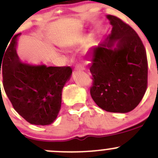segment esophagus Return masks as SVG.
<instances>
[{
  "label": "esophagus",
  "instance_id": "34e87169",
  "mask_svg": "<svg viewBox=\"0 0 158 158\" xmlns=\"http://www.w3.org/2000/svg\"><path fill=\"white\" fill-rule=\"evenodd\" d=\"M86 68L82 64H77L75 66V70L76 71H85Z\"/></svg>",
  "mask_w": 158,
  "mask_h": 158
}]
</instances>
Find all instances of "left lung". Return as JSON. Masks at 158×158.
Instances as JSON below:
<instances>
[{
  "label": "left lung",
  "mask_w": 158,
  "mask_h": 158,
  "mask_svg": "<svg viewBox=\"0 0 158 158\" xmlns=\"http://www.w3.org/2000/svg\"><path fill=\"white\" fill-rule=\"evenodd\" d=\"M111 34L93 48L90 95L111 113H128L142 100L148 87L146 50L137 32L115 16L108 15Z\"/></svg>",
  "instance_id": "left-lung-1"
}]
</instances>
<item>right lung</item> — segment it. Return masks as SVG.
<instances>
[{"mask_svg":"<svg viewBox=\"0 0 158 158\" xmlns=\"http://www.w3.org/2000/svg\"><path fill=\"white\" fill-rule=\"evenodd\" d=\"M19 35L14 37L1 62L4 89L14 110L26 121L38 126L50 125L59 113L63 87L72 69L22 62L16 52Z\"/></svg>","mask_w":158,"mask_h":158,"instance_id":"1","label":"right lung"}]
</instances>
